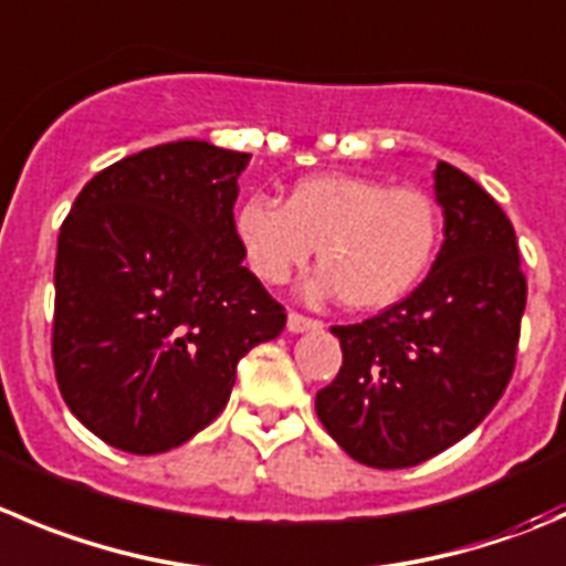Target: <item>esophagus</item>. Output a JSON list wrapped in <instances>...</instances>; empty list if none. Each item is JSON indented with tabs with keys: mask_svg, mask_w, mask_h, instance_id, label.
<instances>
[{
	"mask_svg": "<svg viewBox=\"0 0 566 566\" xmlns=\"http://www.w3.org/2000/svg\"><path fill=\"white\" fill-rule=\"evenodd\" d=\"M287 328L293 334H298V332H312V328H323V321H317V317H306V315H301V312H290L287 315Z\"/></svg>",
	"mask_w": 566,
	"mask_h": 566,
	"instance_id": "obj_1",
	"label": "esophagus"
}]
</instances>
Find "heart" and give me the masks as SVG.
Segmentation results:
<instances>
[{
    "label": "heart",
    "instance_id": "obj_1",
    "mask_svg": "<svg viewBox=\"0 0 566 566\" xmlns=\"http://www.w3.org/2000/svg\"><path fill=\"white\" fill-rule=\"evenodd\" d=\"M251 271L284 284L317 249L312 295H343L354 310H384L431 271L442 240L440 207L420 188H389L356 174L301 179L284 207L251 196L234 218Z\"/></svg>",
    "mask_w": 566,
    "mask_h": 566
}]
</instances>
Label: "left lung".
I'll list each match as a JSON object with an SVG mask.
<instances>
[{
    "label": "left lung",
    "mask_w": 566,
    "mask_h": 566,
    "mask_svg": "<svg viewBox=\"0 0 566 566\" xmlns=\"http://www.w3.org/2000/svg\"><path fill=\"white\" fill-rule=\"evenodd\" d=\"M434 190L446 243L429 276L378 315L332 326L343 367L315 411L367 468H415L468 437L517 361L528 284L512 221L448 163H437Z\"/></svg>",
    "instance_id": "obj_1"
}]
</instances>
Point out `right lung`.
Returning <instances> with one entry per match:
<instances>
[{
	"mask_svg": "<svg viewBox=\"0 0 566 566\" xmlns=\"http://www.w3.org/2000/svg\"><path fill=\"white\" fill-rule=\"evenodd\" d=\"M249 157L207 140L137 151L98 171L60 227L54 376L118 451L151 457L207 429L238 361L287 323L243 268L232 207Z\"/></svg>",
	"mask_w": 566,
	"mask_h": 566,
	"instance_id": "add662e5",
	"label": "right lung"
}]
</instances>
